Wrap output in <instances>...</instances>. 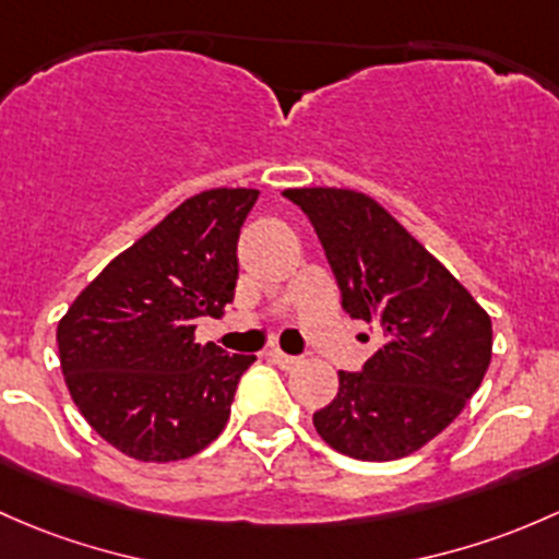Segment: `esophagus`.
<instances>
[{
  "mask_svg": "<svg viewBox=\"0 0 559 559\" xmlns=\"http://www.w3.org/2000/svg\"><path fill=\"white\" fill-rule=\"evenodd\" d=\"M269 358H272L274 364L282 366V368H296L298 364H301V360H298L296 355H285V353H282V349H272V353H269Z\"/></svg>",
  "mask_w": 559,
  "mask_h": 559,
  "instance_id": "34e87169",
  "label": "esophagus"
}]
</instances>
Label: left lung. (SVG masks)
Wrapping results in <instances>:
<instances>
[{"label":"left lung","instance_id":"obj_1","mask_svg":"<svg viewBox=\"0 0 559 559\" xmlns=\"http://www.w3.org/2000/svg\"><path fill=\"white\" fill-rule=\"evenodd\" d=\"M282 195L318 231L344 312L382 331L360 371H338L336 399L314 412V428L336 452L368 463L417 452L479 390L492 358L490 314L371 195Z\"/></svg>","mask_w":559,"mask_h":559}]
</instances>
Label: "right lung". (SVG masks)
Instances as JSON below:
<instances>
[{
  "label": "right lung",
  "instance_id": "add662e5",
  "mask_svg": "<svg viewBox=\"0 0 559 559\" xmlns=\"http://www.w3.org/2000/svg\"><path fill=\"white\" fill-rule=\"evenodd\" d=\"M255 201L252 188L191 195L109 261L59 322L69 395L129 457H191L226 428L255 355H228L193 333L195 320L234 301L237 241Z\"/></svg>",
  "mask_w": 559,
  "mask_h": 559
}]
</instances>
